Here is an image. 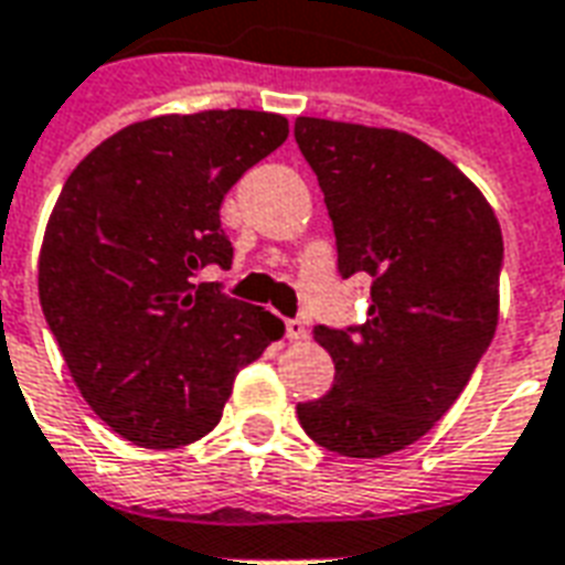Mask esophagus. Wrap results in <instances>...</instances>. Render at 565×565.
I'll list each match as a JSON object with an SVG mask.
<instances>
[{
    "label": "esophagus",
    "instance_id": "1",
    "mask_svg": "<svg viewBox=\"0 0 565 565\" xmlns=\"http://www.w3.org/2000/svg\"><path fill=\"white\" fill-rule=\"evenodd\" d=\"M287 338H290L294 344H299V341L308 338V329H305L302 320H290V323H287Z\"/></svg>",
    "mask_w": 565,
    "mask_h": 565
}]
</instances>
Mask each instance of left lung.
I'll use <instances>...</instances> for the list:
<instances>
[{
    "mask_svg": "<svg viewBox=\"0 0 565 565\" xmlns=\"http://www.w3.org/2000/svg\"><path fill=\"white\" fill-rule=\"evenodd\" d=\"M294 134L335 227L341 278H371L365 323L315 329L335 383L296 416L329 452L383 458L431 431L491 344L503 233L482 191L411 134L315 116Z\"/></svg>",
    "mask_w": 565,
    "mask_h": 565,
    "instance_id": "left-lung-1",
    "label": "left lung"
}]
</instances>
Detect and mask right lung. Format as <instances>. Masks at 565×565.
Returning a JSON list of instances; mask_svg holds the SVG:
<instances>
[{
    "label": "right lung",
    "mask_w": 565,
    "mask_h": 565,
    "mask_svg": "<svg viewBox=\"0 0 565 565\" xmlns=\"http://www.w3.org/2000/svg\"><path fill=\"white\" fill-rule=\"evenodd\" d=\"M287 134L263 110L154 116L65 179L38 296L81 395L125 440L179 449L206 437L239 367L284 335L278 317L198 275L230 266L221 200Z\"/></svg>",
    "instance_id": "obj_1"
}]
</instances>
